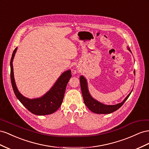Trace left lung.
<instances>
[{"instance_id": "8db88e82", "label": "left lung", "mask_w": 149, "mask_h": 149, "mask_svg": "<svg viewBox=\"0 0 149 149\" xmlns=\"http://www.w3.org/2000/svg\"><path fill=\"white\" fill-rule=\"evenodd\" d=\"M127 49L131 52V50L129 47H127ZM134 73L135 74V70L134 72ZM80 82L84 104H86V105L91 111H92L93 113L98 114H108L116 111L117 110L119 109L121 106L124 104L127 99L129 98L132 91V90L130 93L125 97V99L123 100L122 102L118 103L116 105H105L100 102L97 100L96 99H93L92 97L88 88L87 79L85 78L83 75H81L80 77Z\"/></svg>"}]
</instances>
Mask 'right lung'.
<instances>
[{"label":"right lung","instance_id":"obj_1","mask_svg":"<svg viewBox=\"0 0 149 149\" xmlns=\"http://www.w3.org/2000/svg\"><path fill=\"white\" fill-rule=\"evenodd\" d=\"M17 50V47L14 50L10 60V79L16 97L28 110L37 116H45L57 111L62 103L67 83L72 77L71 70H68L63 72L54 86L44 95L39 98H27L19 92L14 79L12 62Z\"/></svg>","mask_w":149,"mask_h":149}]
</instances>
